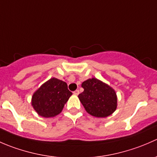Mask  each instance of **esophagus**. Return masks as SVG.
I'll return each mask as SVG.
<instances>
[{"label": "esophagus", "instance_id": "1", "mask_svg": "<svg viewBox=\"0 0 157 157\" xmlns=\"http://www.w3.org/2000/svg\"><path fill=\"white\" fill-rule=\"evenodd\" d=\"M73 93H74V95H76V96H77V95L79 94V90H76L75 91L73 92Z\"/></svg>", "mask_w": 157, "mask_h": 157}]
</instances>
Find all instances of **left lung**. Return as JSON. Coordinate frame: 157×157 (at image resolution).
<instances>
[{
    "mask_svg": "<svg viewBox=\"0 0 157 157\" xmlns=\"http://www.w3.org/2000/svg\"><path fill=\"white\" fill-rule=\"evenodd\" d=\"M84 89L78 98L86 112L93 116L105 118L112 115L117 108V96L111 86L96 78L83 82Z\"/></svg>",
    "mask_w": 157,
    "mask_h": 157,
    "instance_id": "8db88e82",
    "label": "left lung"
}]
</instances>
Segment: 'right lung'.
<instances>
[{"label":"right lung","mask_w":157,"mask_h":157,"mask_svg":"<svg viewBox=\"0 0 157 157\" xmlns=\"http://www.w3.org/2000/svg\"><path fill=\"white\" fill-rule=\"evenodd\" d=\"M71 95L65 82L53 77L35 92L32 105L40 116L54 117L61 113Z\"/></svg>","instance_id":"right-lung-1"}]
</instances>
